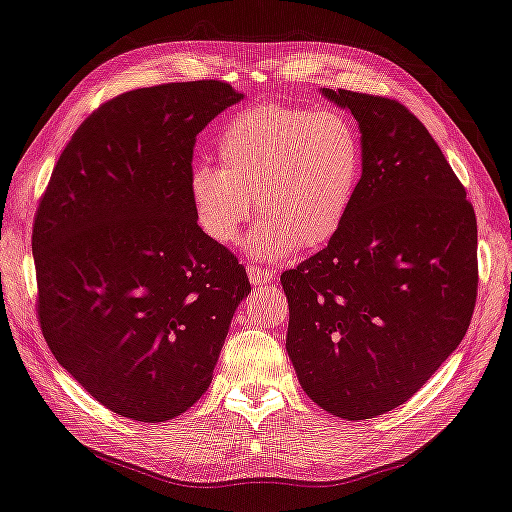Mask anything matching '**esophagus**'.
I'll return each instance as SVG.
<instances>
[{"instance_id":"esophagus-1","label":"esophagus","mask_w":512,"mask_h":512,"mask_svg":"<svg viewBox=\"0 0 512 512\" xmlns=\"http://www.w3.org/2000/svg\"><path fill=\"white\" fill-rule=\"evenodd\" d=\"M249 274V280L253 286H263V284H272L276 278L272 272L268 270H261V268H255V265H251V268L247 270Z\"/></svg>"}]
</instances>
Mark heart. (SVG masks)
<instances>
[{"label": "heart", "mask_w": 512, "mask_h": 512, "mask_svg": "<svg viewBox=\"0 0 512 512\" xmlns=\"http://www.w3.org/2000/svg\"><path fill=\"white\" fill-rule=\"evenodd\" d=\"M219 165H196L188 192L201 232L221 247L240 240L253 198L268 219L249 236V253L278 261L314 251L349 217L364 175L358 129L335 110L257 104L217 140Z\"/></svg>", "instance_id": "heart-1"}]
</instances>
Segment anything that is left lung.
Returning <instances> with one entry per match:
<instances>
[{"instance_id": "obj_1", "label": "left lung", "mask_w": 512, "mask_h": 512, "mask_svg": "<svg viewBox=\"0 0 512 512\" xmlns=\"http://www.w3.org/2000/svg\"><path fill=\"white\" fill-rule=\"evenodd\" d=\"M364 175L328 247L280 276L286 351L303 391L345 420L385 414L460 345L477 299V219L450 163L406 106L347 90Z\"/></svg>"}]
</instances>
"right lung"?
Listing matches in <instances>:
<instances>
[{
	"instance_id": "right-lung-1",
	"label": "right lung",
	"mask_w": 512,
	"mask_h": 512,
	"mask_svg": "<svg viewBox=\"0 0 512 512\" xmlns=\"http://www.w3.org/2000/svg\"><path fill=\"white\" fill-rule=\"evenodd\" d=\"M244 94L167 83L102 104L66 144L43 194L33 255L54 358L96 402L165 422L209 389L251 284L198 228L196 136Z\"/></svg>"
}]
</instances>
